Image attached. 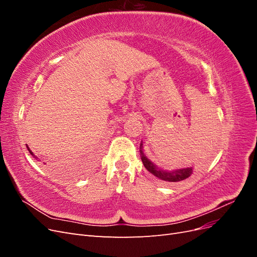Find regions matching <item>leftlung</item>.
Segmentation results:
<instances>
[{"instance_id":"left-lung-1","label":"left lung","mask_w":257,"mask_h":257,"mask_svg":"<svg viewBox=\"0 0 257 257\" xmlns=\"http://www.w3.org/2000/svg\"><path fill=\"white\" fill-rule=\"evenodd\" d=\"M139 151H141V157L143 164L146 167L148 172L151 173L153 176L161 179L163 181L167 182H179L182 181L184 179H188L193 174V167H186V168H180V169H175V170H164L154 164L152 161H150L146 157L143 150V142L141 144V148H139Z\"/></svg>"}]
</instances>
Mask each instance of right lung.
Instances as JSON below:
<instances>
[{
    "mask_svg": "<svg viewBox=\"0 0 257 257\" xmlns=\"http://www.w3.org/2000/svg\"><path fill=\"white\" fill-rule=\"evenodd\" d=\"M27 148H28V150H29V152H30V154H31V155H32V157H33V158H35V159H37V158H36V157H35V155H34V153H33V152H32V151H31V150H30V148H29V146H28V145H27Z\"/></svg>",
    "mask_w": 257,
    "mask_h": 257,
    "instance_id": "add662e5",
    "label": "right lung"
}]
</instances>
